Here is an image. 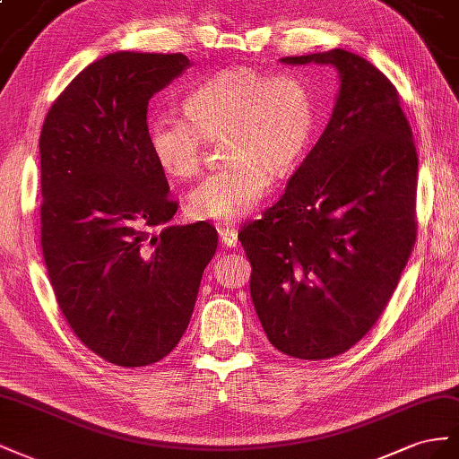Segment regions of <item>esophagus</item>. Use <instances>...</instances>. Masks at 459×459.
Returning a JSON list of instances; mask_svg holds the SVG:
<instances>
[{
  "mask_svg": "<svg viewBox=\"0 0 459 459\" xmlns=\"http://www.w3.org/2000/svg\"><path fill=\"white\" fill-rule=\"evenodd\" d=\"M219 237H221V242L225 244L227 247H234L238 244V232L234 227H221L219 229Z\"/></svg>",
  "mask_w": 459,
  "mask_h": 459,
  "instance_id": "esophagus-1",
  "label": "esophagus"
}]
</instances>
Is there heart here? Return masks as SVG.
<instances>
[{"instance_id":"b5f03b06","label":"heart","mask_w":459,"mask_h":459,"mask_svg":"<svg viewBox=\"0 0 459 459\" xmlns=\"http://www.w3.org/2000/svg\"><path fill=\"white\" fill-rule=\"evenodd\" d=\"M186 117L152 115L148 143L165 173L198 177L204 138H222V160L188 198L192 217L234 222L250 215L271 188V169L284 173L306 152L316 106L304 78L238 67L194 86L182 100Z\"/></svg>"}]
</instances>
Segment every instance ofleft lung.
I'll return each mask as SVG.
<instances>
[{"mask_svg":"<svg viewBox=\"0 0 459 459\" xmlns=\"http://www.w3.org/2000/svg\"><path fill=\"white\" fill-rule=\"evenodd\" d=\"M281 61L333 65L338 96L282 198L238 240L269 342L317 361L358 344L396 290L417 232V152L394 84L368 59L336 48Z\"/></svg>","mask_w":459,"mask_h":459,"instance_id":"left-lung-1","label":"left lung"}]
</instances>
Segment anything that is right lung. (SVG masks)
Listing matches in <instances>:
<instances>
[{
	"instance_id": "obj_1",
	"label": "right lung",
	"mask_w": 459,
	"mask_h": 459,
	"mask_svg": "<svg viewBox=\"0 0 459 459\" xmlns=\"http://www.w3.org/2000/svg\"><path fill=\"white\" fill-rule=\"evenodd\" d=\"M188 67L182 54H108L73 78L42 126L48 277L73 333L119 368L173 351L217 250L209 222L169 225L177 202L148 143V101Z\"/></svg>"
}]
</instances>
